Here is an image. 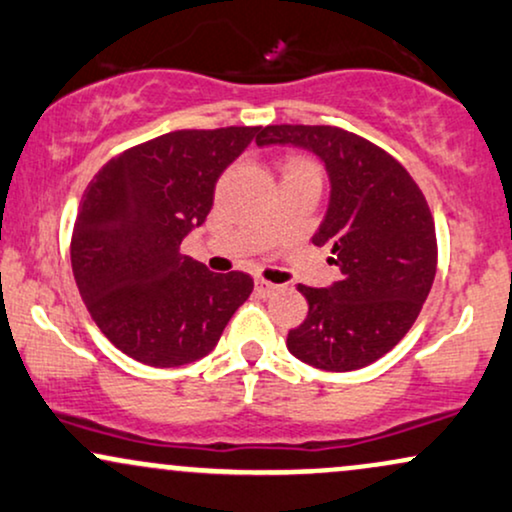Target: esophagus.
Instances as JSON below:
<instances>
[{
    "label": "esophagus",
    "mask_w": 512,
    "mask_h": 512,
    "mask_svg": "<svg viewBox=\"0 0 512 512\" xmlns=\"http://www.w3.org/2000/svg\"><path fill=\"white\" fill-rule=\"evenodd\" d=\"M281 291L279 283H269V281H255V293L260 295V298H272V295H276Z\"/></svg>",
    "instance_id": "34e87169"
}]
</instances>
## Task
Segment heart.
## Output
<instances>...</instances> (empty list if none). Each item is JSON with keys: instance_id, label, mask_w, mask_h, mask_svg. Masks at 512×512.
<instances>
[{"instance_id": "b5f03b06", "label": "heart", "mask_w": 512, "mask_h": 512, "mask_svg": "<svg viewBox=\"0 0 512 512\" xmlns=\"http://www.w3.org/2000/svg\"><path fill=\"white\" fill-rule=\"evenodd\" d=\"M303 166H312V164L305 162V159H300V157H293V159H288L286 169H303Z\"/></svg>"}]
</instances>
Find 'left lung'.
<instances>
[{"instance_id":"left-lung-1","label":"left lung","mask_w":512,"mask_h":512,"mask_svg":"<svg viewBox=\"0 0 512 512\" xmlns=\"http://www.w3.org/2000/svg\"><path fill=\"white\" fill-rule=\"evenodd\" d=\"M260 147H300L324 164L329 205L312 236L338 279L298 286L307 317L286 346L305 365L353 372L410 331L432 291L436 229L422 190L391 155L336 126H267Z\"/></svg>"}]
</instances>
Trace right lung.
Returning a JSON list of instances; mask_svg holds the SVG:
<instances>
[{
	"mask_svg": "<svg viewBox=\"0 0 512 512\" xmlns=\"http://www.w3.org/2000/svg\"><path fill=\"white\" fill-rule=\"evenodd\" d=\"M260 133H166L92 178L73 224L71 267L85 307L121 353L150 367L190 365L212 353L248 300V274H212L178 248L205 224L219 176Z\"/></svg>",
	"mask_w": 512,
	"mask_h": 512,
	"instance_id": "obj_1",
	"label": "right lung"
}]
</instances>
